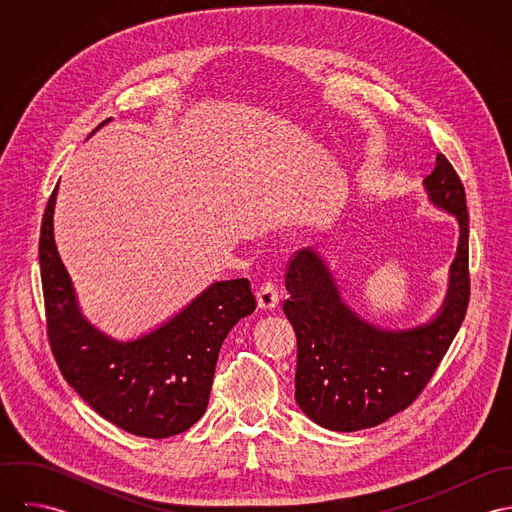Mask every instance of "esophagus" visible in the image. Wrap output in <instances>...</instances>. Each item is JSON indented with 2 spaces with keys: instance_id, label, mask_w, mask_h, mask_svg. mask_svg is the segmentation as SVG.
<instances>
[{
  "instance_id": "obj_1",
  "label": "esophagus",
  "mask_w": 512,
  "mask_h": 512,
  "mask_svg": "<svg viewBox=\"0 0 512 512\" xmlns=\"http://www.w3.org/2000/svg\"><path fill=\"white\" fill-rule=\"evenodd\" d=\"M256 299H258V307L262 311H272L278 303H280V292L274 284H264L260 286V290L256 293Z\"/></svg>"
}]
</instances>
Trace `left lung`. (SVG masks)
Returning a JSON list of instances; mask_svg holds the SVG:
<instances>
[{"instance_id":"8db88e82","label":"left lung","mask_w":512,"mask_h":512,"mask_svg":"<svg viewBox=\"0 0 512 512\" xmlns=\"http://www.w3.org/2000/svg\"><path fill=\"white\" fill-rule=\"evenodd\" d=\"M430 205L459 226L447 292L424 323L390 329L368 321L343 297L325 256L309 246L293 258L284 313L297 337L295 402L333 432L374 428L408 408L457 335L469 303V217L463 185L438 153L422 181Z\"/></svg>"}]
</instances>
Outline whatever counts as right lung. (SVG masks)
<instances>
[{
    "label": "right lung",
    "mask_w": 512,
    "mask_h": 512,
    "mask_svg": "<svg viewBox=\"0 0 512 512\" xmlns=\"http://www.w3.org/2000/svg\"><path fill=\"white\" fill-rule=\"evenodd\" d=\"M57 189L41 224L39 264L47 333L65 380L94 412L134 436L161 439L189 430L207 410L222 341L256 309L250 282H215L167 321L120 341L80 309L55 244Z\"/></svg>",
    "instance_id": "right-lung-1"
}]
</instances>
